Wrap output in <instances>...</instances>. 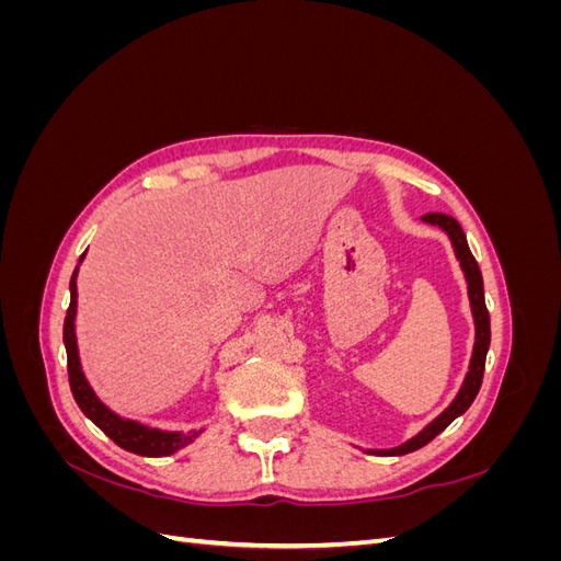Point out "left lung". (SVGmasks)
<instances>
[{
    "instance_id": "1",
    "label": "left lung",
    "mask_w": 561,
    "mask_h": 561,
    "mask_svg": "<svg viewBox=\"0 0 561 561\" xmlns=\"http://www.w3.org/2000/svg\"><path fill=\"white\" fill-rule=\"evenodd\" d=\"M423 222L435 225L443 229L449 241L454 245L456 252V260L461 262L463 268V276L468 283V299H470V311L474 318V346H472V358L468 365V375L463 379L461 390H458L456 398L451 400V404L447 410L439 414L435 421H431L426 428H423L419 435H414L412 439H407L400 447L393 449H369V454H377V456H402V454H410L421 449L423 445H428L435 435L443 433L449 423L461 416L468 407L472 404L474 396H478V390L482 386V375H484V360H486V351H489V342H491V330H489V311H486V304H484V285H482V274H480V266L474 262L472 252L468 248L466 241V233L461 229V225L456 222L454 217L443 215V213H428L421 217Z\"/></svg>"
}]
</instances>
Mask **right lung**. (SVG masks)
<instances>
[{
	"instance_id": "right-lung-1",
	"label": "right lung",
	"mask_w": 561,
	"mask_h": 561,
	"mask_svg": "<svg viewBox=\"0 0 561 561\" xmlns=\"http://www.w3.org/2000/svg\"><path fill=\"white\" fill-rule=\"evenodd\" d=\"M83 254L79 257V262L83 260ZM77 268L70 278V309H67V316H65L62 342H65V351H67V377H70V388H72V396L79 404V410L87 414L95 423V426L112 439V443H116L122 449L133 451L138 456H154V458L168 456V454H175L178 449L194 443V439L203 433V428L190 431V433L149 428V426H142V423H138V421L122 419L118 414H114L110 407L100 402V398L93 393V388L89 386L87 377H83V371H81L79 351H77V334H75Z\"/></svg>"
}]
</instances>
